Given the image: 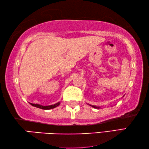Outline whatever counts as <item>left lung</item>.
<instances>
[{"mask_svg": "<svg viewBox=\"0 0 149 149\" xmlns=\"http://www.w3.org/2000/svg\"><path fill=\"white\" fill-rule=\"evenodd\" d=\"M92 106V107H93V108H100L99 107H96V106Z\"/></svg>", "mask_w": 149, "mask_h": 149, "instance_id": "1", "label": "left lung"}]
</instances>
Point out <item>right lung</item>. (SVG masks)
<instances>
[{
    "label": "right lung",
    "mask_w": 149,
    "mask_h": 149,
    "mask_svg": "<svg viewBox=\"0 0 149 149\" xmlns=\"http://www.w3.org/2000/svg\"><path fill=\"white\" fill-rule=\"evenodd\" d=\"M60 104V102H58V103L55 104H53V105H51V106H41V105L40 104H31V106H35L36 108H41V109H53V108H55L56 107L58 106V105Z\"/></svg>",
    "instance_id": "right-lung-1"
}]
</instances>
